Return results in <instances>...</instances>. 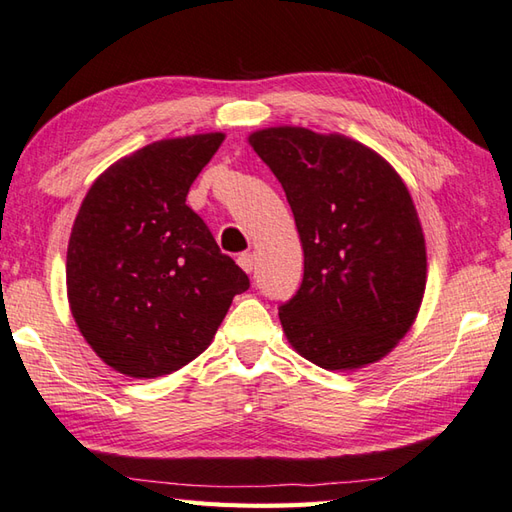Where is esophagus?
Segmentation results:
<instances>
[{
    "instance_id": "esophagus-1",
    "label": "esophagus",
    "mask_w": 512,
    "mask_h": 512,
    "mask_svg": "<svg viewBox=\"0 0 512 512\" xmlns=\"http://www.w3.org/2000/svg\"><path fill=\"white\" fill-rule=\"evenodd\" d=\"M237 264L242 266V268L246 270V273H253V268H255V257L250 255V253H242V255L237 257Z\"/></svg>"
}]
</instances>
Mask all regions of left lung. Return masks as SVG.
<instances>
[{
  "mask_svg": "<svg viewBox=\"0 0 512 512\" xmlns=\"http://www.w3.org/2000/svg\"><path fill=\"white\" fill-rule=\"evenodd\" d=\"M282 184L304 248V279L279 306L299 355L326 370L373 364L422 306L426 244L402 177L346 135L299 126L248 137Z\"/></svg>",
  "mask_w": 512,
  "mask_h": 512,
  "instance_id": "1",
  "label": "left lung"
}]
</instances>
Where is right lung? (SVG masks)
I'll use <instances>...</instances> for the list:
<instances>
[{"mask_svg":"<svg viewBox=\"0 0 512 512\" xmlns=\"http://www.w3.org/2000/svg\"><path fill=\"white\" fill-rule=\"evenodd\" d=\"M222 133L162 139L119 159L84 197L66 255L68 304L104 362L150 379L213 342L248 275L186 206Z\"/></svg>","mask_w":512,"mask_h":512,"instance_id":"1","label":"right lung"}]
</instances>
